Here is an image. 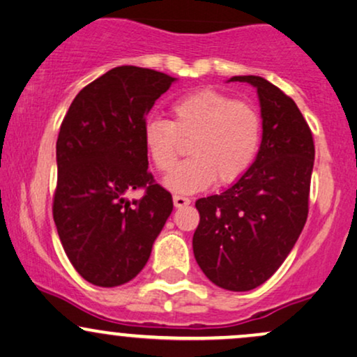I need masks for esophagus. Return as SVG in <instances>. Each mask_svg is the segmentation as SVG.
<instances>
[{
	"label": "esophagus",
	"instance_id": "obj_1",
	"mask_svg": "<svg viewBox=\"0 0 357 357\" xmlns=\"http://www.w3.org/2000/svg\"><path fill=\"white\" fill-rule=\"evenodd\" d=\"M190 199H187V197H182V195H174V205L177 206V208H183V206L190 205Z\"/></svg>",
	"mask_w": 357,
	"mask_h": 357
}]
</instances>
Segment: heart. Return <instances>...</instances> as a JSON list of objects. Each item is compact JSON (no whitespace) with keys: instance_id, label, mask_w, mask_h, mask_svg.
<instances>
[{"instance_id":"heart-1","label":"heart","mask_w":357,"mask_h":357,"mask_svg":"<svg viewBox=\"0 0 357 357\" xmlns=\"http://www.w3.org/2000/svg\"><path fill=\"white\" fill-rule=\"evenodd\" d=\"M170 116L172 121L149 119L142 139L153 167L162 174L174 169L182 140H188L192 157L165 180L172 190L200 192L215 180L218 185H230L252 167L261 140V117L252 102L205 87L175 100Z\"/></svg>"}]
</instances>
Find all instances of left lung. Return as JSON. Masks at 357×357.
Wrapping results in <instances>:
<instances>
[{
	"instance_id": "8db88e82",
	"label": "left lung",
	"mask_w": 357,
	"mask_h": 357,
	"mask_svg": "<svg viewBox=\"0 0 357 357\" xmlns=\"http://www.w3.org/2000/svg\"><path fill=\"white\" fill-rule=\"evenodd\" d=\"M230 81L257 87L263 139L257 160L235 185L195 202L200 222L193 255L206 278L230 291H250L288 257L310 210L314 140L294 100L259 76Z\"/></svg>"
}]
</instances>
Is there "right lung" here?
Segmentation results:
<instances>
[{
    "mask_svg": "<svg viewBox=\"0 0 357 357\" xmlns=\"http://www.w3.org/2000/svg\"><path fill=\"white\" fill-rule=\"evenodd\" d=\"M175 79L121 66L73 100L56 144L52 217L69 261L86 281L112 288L139 275L174 208L147 170L145 117ZM144 190L129 202V191Z\"/></svg>",
    "mask_w": 357,
    "mask_h": 357,
    "instance_id": "add662e5",
    "label": "right lung"
}]
</instances>
